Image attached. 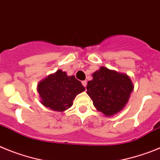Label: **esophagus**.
<instances>
[{
	"label": "esophagus",
	"instance_id": "esophagus-1",
	"mask_svg": "<svg viewBox=\"0 0 160 160\" xmlns=\"http://www.w3.org/2000/svg\"><path fill=\"white\" fill-rule=\"evenodd\" d=\"M82 84L83 85V86H84L85 87H87V81H82Z\"/></svg>",
	"mask_w": 160,
	"mask_h": 160
}]
</instances>
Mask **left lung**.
<instances>
[{"mask_svg":"<svg viewBox=\"0 0 160 160\" xmlns=\"http://www.w3.org/2000/svg\"><path fill=\"white\" fill-rule=\"evenodd\" d=\"M87 83V94L94 107L106 116L122 111L128 103L134 86L129 76L102 66Z\"/></svg>","mask_w":160,"mask_h":160,"instance_id":"obj_1","label":"left lung"}]
</instances>
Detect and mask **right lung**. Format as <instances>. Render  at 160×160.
<instances>
[{
    "label": "right lung",
    "mask_w": 160,
    "mask_h": 160,
    "mask_svg": "<svg viewBox=\"0 0 160 160\" xmlns=\"http://www.w3.org/2000/svg\"><path fill=\"white\" fill-rule=\"evenodd\" d=\"M84 90L81 82L73 75L67 76L62 70L49 74L38 84L42 105L59 112L71 107L77 94Z\"/></svg>",
    "instance_id": "1"
}]
</instances>
